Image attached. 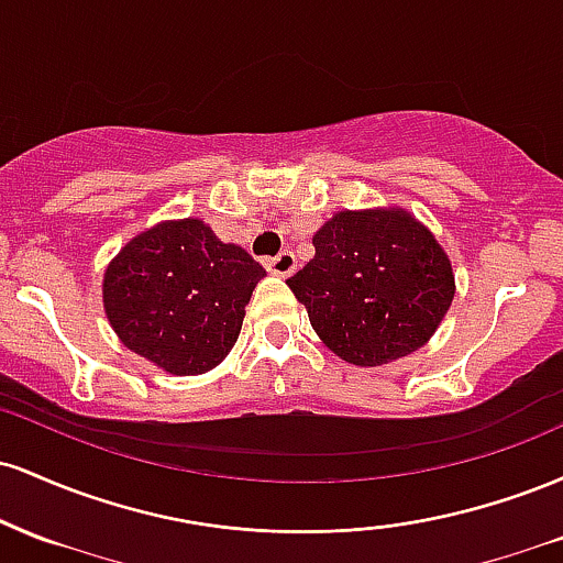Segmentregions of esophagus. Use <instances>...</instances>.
Returning a JSON list of instances; mask_svg holds the SVG:
<instances>
[{"mask_svg":"<svg viewBox=\"0 0 563 563\" xmlns=\"http://www.w3.org/2000/svg\"><path fill=\"white\" fill-rule=\"evenodd\" d=\"M264 267H267V273H273L277 277H288L296 273V256L294 251H280V254L273 256V260L264 262Z\"/></svg>","mask_w":563,"mask_h":563,"instance_id":"34e87169","label":"esophagus"}]
</instances>
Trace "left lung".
Returning a JSON list of instances; mask_svg holds the SVG:
<instances>
[{
    "mask_svg": "<svg viewBox=\"0 0 563 563\" xmlns=\"http://www.w3.org/2000/svg\"><path fill=\"white\" fill-rule=\"evenodd\" d=\"M312 245L314 260L286 283L333 354L376 367L429 344L455 299V273L410 211H335Z\"/></svg>",
    "mask_w": 563,
    "mask_h": 563,
    "instance_id": "1",
    "label": "left lung"
}]
</instances>
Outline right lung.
Masks as SVG:
<instances>
[{"label":"right lung","mask_w":563,"mask_h":563,"mask_svg":"<svg viewBox=\"0 0 563 563\" xmlns=\"http://www.w3.org/2000/svg\"><path fill=\"white\" fill-rule=\"evenodd\" d=\"M264 275L203 219H166L113 256L102 275V307L129 352L172 376H200L235 346L245 303Z\"/></svg>","instance_id":"add662e5"}]
</instances>
